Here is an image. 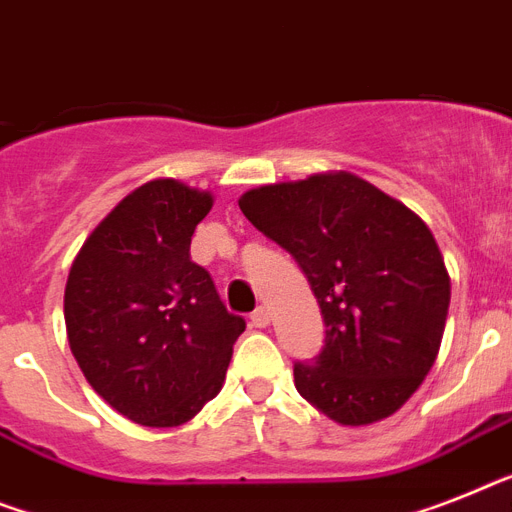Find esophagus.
I'll list each match as a JSON object with an SVG mask.
<instances>
[{
	"label": "esophagus",
	"instance_id": "obj_1",
	"mask_svg": "<svg viewBox=\"0 0 512 512\" xmlns=\"http://www.w3.org/2000/svg\"><path fill=\"white\" fill-rule=\"evenodd\" d=\"M251 324H253V327H259V329L269 327V308H264V306L256 308V311L251 314Z\"/></svg>",
	"mask_w": 512,
	"mask_h": 512
}]
</instances>
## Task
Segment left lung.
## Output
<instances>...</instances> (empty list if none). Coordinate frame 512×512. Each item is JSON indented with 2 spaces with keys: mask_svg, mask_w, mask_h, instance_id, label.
<instances>
[{
  "mask_svg": "<svg viewBox=\"0 0 512 512\" xmlns=\"http://www.w3.org/2000/svg\"><path fill=\"white\" fill-rule=\"evenodd\" d=\"M256 230L285 248L322 308V353L295 387L342 426L392 416L418 390L445 332L450 274L432 230L350 172L261 185L240 196Z\"/></svg>",
  "mask_w": 512,
  "mask_h": 512,
  "instance_id": "left-lung-1",
  "label": "left lung"
}]
</instances>
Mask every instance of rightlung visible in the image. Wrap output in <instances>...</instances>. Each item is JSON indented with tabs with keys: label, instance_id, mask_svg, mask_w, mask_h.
<instances>
[{
	"label": "right lung",
	"instance_id": "right-lung-1",
	"mask_svg": "<svg viewBox=\"0 0 512 512\" xmlns=\"http://www.w3.org/2000/svg\"><path fill=\"white\" fill-rule=\"evenodd\" d=\"M209 190L159 177L101 219L65 285L67 340L83 377L141 426H180L225 384L246 322L230 314L190 238Z\"/></svg>",
	"mask_w": 512,
	"mask_h": 512
}]
</instances>
